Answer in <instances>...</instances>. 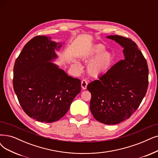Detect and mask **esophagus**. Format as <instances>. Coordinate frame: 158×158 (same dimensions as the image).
Listing matches in <instances>:
<instances>
[{"label":"esophagus","mask_w":158,"mask_h":158,"mask_svg":"<svg viewBox=\"0 0 158 158\" xmlns=\"http://www.w3.org/2000/svg\"><path fill=\"white\" fill-rule=\"evenodd\" d=\"M87 85V81L86 80H83L81 81V86L83 89H86Z\"/></svg>","instance_id":"34e87169"}]
</instances>
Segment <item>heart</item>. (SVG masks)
<instances>
[{
    "label": "heart",
    "mask_w": 158,
    "mask_h": 158,
    "mask_svg": "<svg viewBox=\"0 0 158 158\" xmlns=\"http://www.w3.org/2000/svg\"><path fill=\"white\" fill-rule=\"evenodd\" d=\"M84 58L91 60L87 65V74L92 77H98L108 72L114 61V56L111 52L106 51L102 44L97 43L87 50Z\"/></svg>",
    "instance_id": "1"
}]
</instances>
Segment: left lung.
<instances>
[{"mask_svg":"<svg viewBox=\"0 0 158 158\" xmlns=\"http://www.w3.org/2000/svg\"><path fill=\"white\" fill-rule=\"evenodd\" d=\"M123 48L124 60L111 67L87 89L91 94L90 110L100 123L113 125L129 118L139 106L148 85L147 60L130 39L108 35Z\"/></svg>","mask_w":158,"mask_h":158,"instance_id":"1","label":"left lung"}]
</instances>
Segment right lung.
I'll list each match as a JSON object with an SVG mask.
<instances>
[{"instance_id": "right-lung-1", "label": "right lung", "mask_w": 158, "mask_h": 158, "mask_svg": "<svg viewBox=\"0 0 158 158\" xmlns=\"http://www.w3.org/2000/svg\"><path fill=\"white\" fill-rule=\"evenodd\" d=\"M63 43L38 35L29 41L16 59L13 85L19 102L31 118L43 123L60 120L81 91V82L52 63Z\"/></svg>"}]
</instances>
